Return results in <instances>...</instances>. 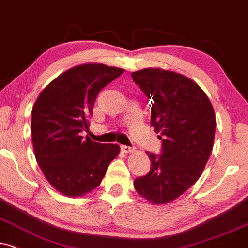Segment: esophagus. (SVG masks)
I'll return each mask as SVG.
<instances>
[{
  "label": "esophagus",
  "mask_w": 248,
  "mask_h": 248,
  "mask_svg": "<svg viewBox=\"0 0 248 248\" xmlns=\"http://www.w3.org/2000/svg\"><path fill=\"white\" fill-rule=\"evenodd\" d=\"M122 151H123L124 153H132L134 151L133 147H131V146H125V145H122L121 146Z\"/></svg>",
  "instance_id": "esophagus-1"
}]
</instances>
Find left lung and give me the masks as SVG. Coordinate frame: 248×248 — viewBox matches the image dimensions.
<instances>
[{
	"instance_id": "1",
	"label": "left lung",
	"mask_w": 248,
	"mask_h": 248,
	"mask_svg": "<svg viewBox=\"0 0 248 248\" xmlns=\"http://www.w3.org/2000/svg\"><path fill=\"white\" fill-rule=\"evenodd\" d=\"M131 76L152 100L151 125L162 141L161 155L147 152L151 170L133 185L146 200L164 204L187 191L202 173L212 154L215 112L197 82L180 73L148 68Z\"/></svg>"
}]
</instances>
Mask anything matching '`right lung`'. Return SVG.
<instances>
[{
    "label": "right lung",
    "mask_w": 248,
    "mask_h": 248,
    "mask_svg": "<svg viewBox=\"0 0 248 248\" xmlns=\"http://www.w3.org/2000/svg\"><path fill=\"white\" fill-rule=\"evenodd\" d=\"M124 70L82 64L63 72L40 93L32 109V142L40 169L55 189L82 197L100 185L117 143H99L81 136L88 131L97 94Z\"/></svg>",
    "instance_id": "right-lung-1"
}]
</instances>
